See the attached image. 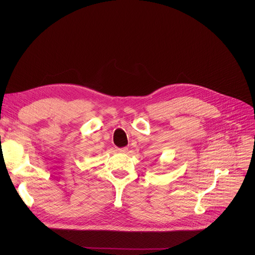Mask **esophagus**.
<instances>
[{
	"instance_id": "1",
	"label": "esophagus",
	"mask_w": 255,
	"mask_h": 255,
	"mask_svg": "<svg viewBox=\"0 0 255 255\" xmlns=\"http://www.w3.org/2000/svg\"><path fill=\"white\" fill-rule=\"evenodd\" d=\"M118 152H127L128 151V148L127 147H123V148H117L116 149Z\"/></svg>"
}]
</instances>
